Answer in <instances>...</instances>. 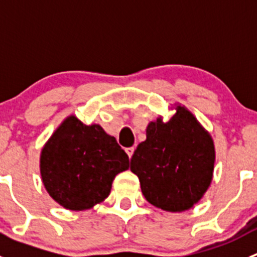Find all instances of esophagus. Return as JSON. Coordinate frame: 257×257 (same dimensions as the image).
<instances>
[{
    "mask_svg": "<svg viewBox=\"0 0 257 257\" xmlns=\"http://www.w3.org/2000/svg\"><path fill=\"white\" fill-rule=\"evenodd\" d=\"M134 147H131V148H126L125 149V152H126V154H128V157L129 158H132V155H133V153H134Z\"/></svg>",
    "mask_w": 257,
    "mask_h": 257,
    "instance_id": "esophagus-1",
    "label": "esophagus"
}]
</instances>
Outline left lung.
<instances>
[{
  "label": "left lung",
  "instance_id": "obj_1",
  "mask_svg": "<svg viewBox=\"0 0 257 257\" xmlns=\"http://www.w3.org/2000/svg\"><path fill=\"white\" fill-rule=\"evenodd\" d=\"M215 152L211 137L184 107L169 121H152L147 139L131 159L144 198L167 211L198 203L211 183Z\"/></svg>",
  "mask_w": 257,
  "mask_h": 257
}]
</instances>
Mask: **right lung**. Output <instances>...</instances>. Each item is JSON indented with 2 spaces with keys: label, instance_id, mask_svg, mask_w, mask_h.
Segmentation results:
<instances>
[{
  "label": "right lung",
  "instance_id": "add662e5",
  "mask_svg": "<svg viewBox=\"0 0 257 257\" xmlns=\"http://www.w3.org/2000/svg\"><path fill=\"white\" fill-rule=\"evenodd\" d=\"M129 158L102 126L69 116L45 145L41 175L48 194L69 210L90 209L110 193Z\"/></svg>",
  "mask_w": 257,
  "mask_h": 257
}]
</instances>
